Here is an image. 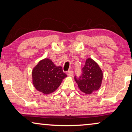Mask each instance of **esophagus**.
I'll use <instances>...</instances> for the list:
<instances>
[{
	"instance_id": "esophagus-1",
	"label": "esophagus",
	"mask_w": 132,
	"mask_h": 132,
	"mask_svg": "<svg viewBox=\"0 0 132 132\" xmlns=\"http://www.w3.org/2000/svg\"><path fill=\"white\" fill-rule=\"evenodd\" d=\"M67 75L68 76H72L73 75V72L72 71H68L67 72Z\"/></svg>"
}]
</instances>
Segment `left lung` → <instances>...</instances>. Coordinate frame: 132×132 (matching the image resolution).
<instances>
[{"mask_svg":"<svg viewBox=\"0 0 132 132\" xmlns=\"http://www.w3.org/2000/svg\"><path fill=\"white\" fill-rule=\"evenodd\" d=\"M103 71L98 64L91 58L86 59L82 68V74L79 79H75L79 89L86 94H91L98 90L103 80Z\"/></svg>","mask_w":132,"mask_h":132,"instance_id":"1","label":"left lung"}]
</instances>
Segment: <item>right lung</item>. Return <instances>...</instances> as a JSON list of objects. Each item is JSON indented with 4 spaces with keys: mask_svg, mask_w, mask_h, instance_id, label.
Masks as SVG:
<instances>
[{
    "mask_svg": "<svg viewBox=\"0 0 132 132\" xmlns=\"http://www.w3.org/2000/svg\"><path fill=\"white\" fill-rule=\"evenodd\" d=\"M32 83L35 89L47 95L56 90L67 76L61 66H56L51 59H43L34 67L32 71Z\"/></svg>",
    "mask_w": 132,
    "mask_h": 132,
    "instance_id": "1",
    "label": "right lung"
}]
</instances>
